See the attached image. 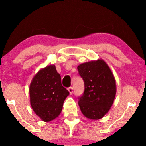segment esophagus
Listing matches in <instances>:
<instances>
[{
  "instance_id": "1",
  "label": "esophagus",
  "mask_w": 146,
  "mask_h": 146,
  "mask_svg": "<svg viewBox=\"0 0 146 146\" xmlns=\"http://www.w3.org/2000/svg\"><path fill=\"white\" fill-rule=\"evenodd\" d=\"M68 90L70 94H72L73 93V88L72 87H69L68 88Z\"/></svg>"
}]
</instances>
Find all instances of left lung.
Segmentation results:
<instances>
[{
  "mask_svg": "<svg viewBox=\"0 0 146 146\" xmlns=\"http://www.w3.org/2000/svg\"><path fill=\"white\" fill-rule=\"evenodd\" d=\"M78 70L85 88L83 95L78 98L82 113L90 119L102 118L110 110L116 94L112 72L102 59L81 64Z\"/></svg>",
  "mask_w": 146,
  "mask_h": 146,
  "instance_id": "1",
  "label": "left lung"
}]
</instances>
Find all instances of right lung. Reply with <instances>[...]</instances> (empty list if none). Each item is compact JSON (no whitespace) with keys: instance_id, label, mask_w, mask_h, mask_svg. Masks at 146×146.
Masks as SVG:
<instances>
[{"instance_id":"right-lung-1","label":"right lung","mask_w":146,"mask_h":146,"mask_svg":"<svg viewBox=\"0 0 146 146\" xmlns=\"http://www.w3.org/2000/svg\"><path fill=\"white\" fill-rule=\"evenodd\" d=\"M30 102L35 113L46 122L60 114L69 92L62 86L55 65L42 68L36 74L29 87Z\"/></svg>"}]
</instances>
